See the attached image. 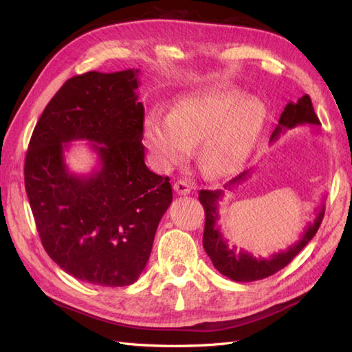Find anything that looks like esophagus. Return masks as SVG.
<instances>
[{"label":"esophagus","mask_w":352,"mask_h":352,"mask_svg":"<svg viewBox=\"0 0 352 352\" xmlns=\"http://www.w3.org/2000/svg\"><path fill=\"white\" fill-rule=\"evenodd\" d=\"M174 189H175L178 195H189L190 190H192V186L188 182L178 180L177 183H174Z\"/></svg>","instance_id":"34e87169"}]
</instances>
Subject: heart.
Returning <instances> with one entry per match:
<instances>
[{
  "label": "heart",
  "instance_id": "1",
  "mask_svg": "<svg viewBox=\"0 0 352 352\" xmlns=\"http://www.w3.org/2000/svg\"><path fill=\"white\" fill-rule=\"evenodd\" d=\"M236 87H208L180 96L168 118L148 115L144 136L164 168L183 163L198 145L207 175L222 178L241 169L256 148L267 118L266 104Z\"/></svg>",
  "mask_w": 352,
  "mask_h": 352
}]
</instances>
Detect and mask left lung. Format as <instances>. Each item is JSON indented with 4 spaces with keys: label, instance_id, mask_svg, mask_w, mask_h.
<instances>
[{
    "label": "left lung",
    "instance_id": "1",
    "mask_svg": "<svg viewBox=\"0 0 352 352\" xmlns=\"http://www.w3.org/2000/svg\"><path fill=\"white\" fill-rule=\"evenodd\" d=\"M310 125V126H320L319 119L313 110L311 100L309 95L301 96L296 102H287V106L284 107V111L280 116L278 125L274 130L271 142H275L281 134H284L289 130H294L296 126ZM251 177V169L243 170L242 174H239L233 180H230L223 189L233 190L239 188V184L248 180ZM223 197V190H201L199 192V203L203 204L206 212V226H204V236H203V245L207 252V256L210 257L213 266L218 271L228 276L230 280L239 281V283H248V281H257L263 280L266 276H271L275 272H278L280 269L287 266L292 260H294L300 251L307 245L313 236L316 234V231L322 222L325 207L320 204L316 208V214L313 222H310L305 227L304 233L300 241L294 243L286 251H280L272 254L271 257H254L251 252L237 250L236 246H230L228 241L218 227L219 219V201Z\"/></svg>",
    "mask_w": 352,
    "mask_h": 352
}]
</instances>
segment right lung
Wrapping results in <instances>:
<instances>
[{"label":"right lung","mask_w":352,"mask_h":352,"mask_svg":"<svg viewBox=\"0 0 352 352\" xmlns=\"http://www.w3.org/2000/svg\"><path fill=\"white\" fill-rule=\"evenodd\" d=\"M139 69L69 78L45 107L25 155V192L48 256L76 278L130 286L146 266L172 203L168 177L145 164ZM87 140L99 157L74 175L64 151Z\"/></svg>","instance_id":"1"}]
</instances>
